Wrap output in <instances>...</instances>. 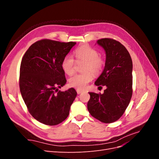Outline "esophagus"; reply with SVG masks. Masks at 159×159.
Listing matches in <instances>:
<instances>
[{"label": "esophagus", "instance_id": "34e87169", "mask_svg": "<svg viewBox=\"0 0 159 159\" xmlns=\"http://www.w3.org/2000/svg\"><path fill=\"white\" fill-rule=\"evenodd\" d=\"M83 92V91H81L80 89H77V93H78V94H80Z\"/></svg>", "mask_w": 159, "mask_h": 159}]
</instances>
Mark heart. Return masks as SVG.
Wrapping results in <instances>:
<instances>
[{
	"label": "heart",
	"instance_id": "heart-1",
	"mask_svg": "<svg viewBox=\"0 0 159 159\" xmlns=\"http://www.w3.org/2000/svg\"><path fill=\"white\" fill-rule=\"evenodd\" d=\"M74 54L77 60L85 61L83 71L85 72L71 77L69 84L71 87L84 89L93 78L92 72L95 75H98L102 72L105 66V60L99 56L98 50L86 46L77 48ZM74 64L75 60L73 57L69 54L66 55L61 61L62 70L66 74L72 75L74 72Z\"/></svg>",
	"mask_w": 159,
	"mask_h": 159
}]
</instances>
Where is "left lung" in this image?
<instances>
[{"label":"left lung","instance_id":"obj_1","mask_svg":"<svg viewBox=\"0 0 159 159\" xmlns=\"http://www.w3.org/2000/svg\"><path fill=\"white\" fill-rule=\"evenodd\" d=\"M106 54L105 68L95 85L106 86L103 94L89 92L88 109L94 118L105 123L116 121L128 107L132 97L133 62L123 44L111 38L97 41Z\"/></svg>","mask_w":159,"mask_h":159}]
</instances>
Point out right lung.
<instances>
[{
	"label": "right lung",
	"instance_id": "add662e5",
	"mask_svg": "<svg viewBox=\"0 0 159 159\" xmlns=\"http://www.w3.org/2000/svg\"><path fill=\"white\" fill-rule=\"evenodd\" d=\"M76 42L42 40L32 44L24 55L19 85L32 116L47 125H56L68 117L77 95L74 88L61 91L66 84L61 61Z\"/></svg>",
	"mask_w": 159,
	"mask_h": 159
}]
</instances>
